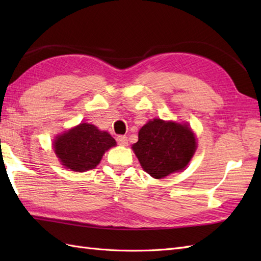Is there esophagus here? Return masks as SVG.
Masks as SVG:
<instances>
[{
	"label": "esophagus",
	"instance_id": "34e87169",
	"mask_svg": "<svg viewBox=\"0 0 261 261\" xmlns=\"http://www.w3.org/2000/svg\"><path fill=\"white\" fill-rule=\"evenodd\" d=\"M116 141H118V143L121 146H126L127 145V137L126 136H118L116 137Z\"/></svg>",
	"mask_w": 261,
	"mask_h": 261
}]
</instances>
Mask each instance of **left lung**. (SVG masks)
Returning <instances> with one entry per match:
<instances>
[{
  "mask_svg": "<svg viewBox=\"0 0 261 261\" xmlns=\"http://www.w3.org/2000/svg\"><path fill=\"white\" fill-rule=\"evenodd\" d=\"M138 137L132 149L145 171L158 179L184 169L196 150L190 127L176 122L149 121Z\"/></svg>",
  "mask_w": 261,
  "mask_h": 261,
  "instance_id": "8db88e82",
  "label": "left lung"
}]
</instances>
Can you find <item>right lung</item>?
Returning <instances> with one entry per match:
<instances>
[{
  "label": "right lung",
  "instance_id": "obj_1",
  "mask_svg": "<svg viewBox=\"0 0 261 261\" xmlns=\"http://www.w3.org/2000/svg\"><path fill=\"white\" fill-rule=\"evenodd\" d=\"M116 145L107 131H99L95 125L81 123L54 142L55 152L62 165L74 171L95 168L103 153Z\"/></svg>",
  "mask_w": 261,
  "mask_h": 261
}]
</instances>
